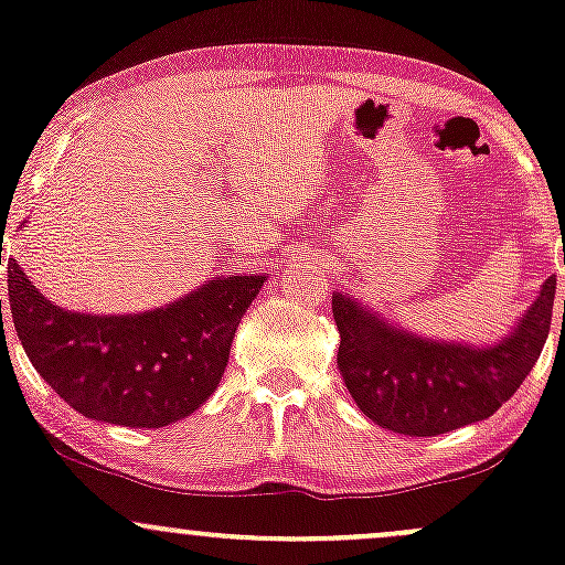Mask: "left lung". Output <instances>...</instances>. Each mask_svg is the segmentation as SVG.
<instances>
[{"label": "left lung", "instance_id": "1", "mask_svg": "<svg viewBox=\"0 0 565 565\" xmlns=\"http://www.w3.org/2000/svg\"><path fill=\"white\" fill-rule=\"evenodd\" d=\"M553 301L555 277H547L515 331L499 344L470 347L403 331L333 294L335 360L358 408L379 427L411 437L451 433L488 419L515 395L547 341Z\"/></svg>", "mask_w": 565, "mask_h": 565}]
</instances>
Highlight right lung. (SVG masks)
Masks as SVG:
<instances>
[{"mask_svg": "<svg viewBox=\"0 0 565 565\" xmlns=\"http://www.w3.org/2000/svg\"><path fill=\"white\" fill-rule=\"evenodd\" d=\"M262 285V275L213 277L151 312L79 315L44 299L8 262L12 322L36 373L87 419L136 429L175 424L213 395Z\"/></svg>", "mask_w": 565, "mask_h": 565, "instance_id": "right-lung-1", "label": "right lung"}]
</instances>
